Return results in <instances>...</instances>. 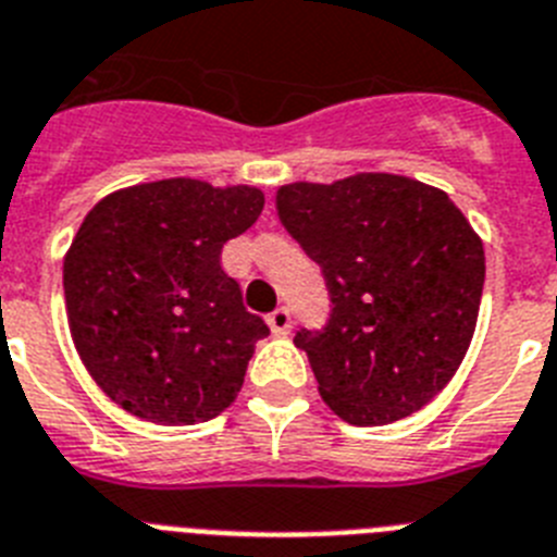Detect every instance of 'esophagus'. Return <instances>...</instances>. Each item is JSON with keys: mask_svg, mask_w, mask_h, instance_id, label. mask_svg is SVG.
Returning a JSON list of instances; mask_svg holds the SVG:
<instances>
[{"mask_svg": "<svg viewBox=\"0 0 557 557\" xmlns=\"http://www.w3.org/2000/svg\"><path fill=\"white\" fill-rule=\"evenodd\" d=\"M269 327H272L274 336H285L292 331V311L288 308H277L274 313H269Z\"/></svg>", "mask_w": 557, "mask_h": 557, "instance_id": "esophagus-1", "label": "esophagus"}]
</instances>
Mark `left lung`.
I'll use <instances>...</instances> for the list:
<instances>
[{
	"label": "left lung",
	"mask_w": 557,
	"mask_h": 557,
	"mask_svg": "<svg viewBox=\"0 0 557 557\" xmlns=\"http://www.w3.org/2000/svg\"><path fill=\"white\" fill-rule=\"evenodd\" d=\"M274 205L331 292L325 331L294 338L322 400L350 425L420 412L454 379L480 317L485 249L462 210L398 173L292 182Z\"/></svg>",
	"instance_id": "8db88e82"
}]
</instances>
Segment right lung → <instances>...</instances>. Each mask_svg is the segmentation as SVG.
<instances>
[{"instance_id": "1", "label": "right lung", "mask_w": 557, "mask_h": 557, "mask_svg": "<svg viewBox=\"0 0 557 557\" xmlns=\"http://www.w3.org/2000/svg\"><path fill=\"white\" fill-rule=\"evenodd\" d=\"M260 187L176 176L120 187L86 212L64 258L75 350L125 412L159 425L221 414L269 327L221 249L263 212Z\"/></svg>"}]
</instances>
